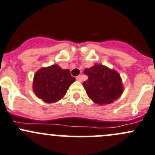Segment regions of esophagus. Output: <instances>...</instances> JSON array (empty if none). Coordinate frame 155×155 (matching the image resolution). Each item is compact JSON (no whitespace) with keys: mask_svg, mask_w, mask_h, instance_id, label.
Returning <instances> with one entry per match:
<instances>
[{"mask_svg":"<svg viewBox=\"0 0 155 155\" xmlns=\"http://www.w3.org/2000/svg\"><path fill=\"white\" fill-rule=\"evenodd\" d=\"M76 80L79 81V82H82V76H78L76 77Z\"/></svg>","mask_w":155,"mask_h":155,"instance_id":"1","label":"esophagus"}]
</instances>
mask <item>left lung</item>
I'll use <instances>...</instances> for the list:
<instances>
[{
    "instance_id": "left-lung-1",
    "label": "left lung",
    "mask_w": 155,
    "mask_h": 155,
    "mask_svg": "<svg viewBox=\"0 0 155 155\" xmlns=\"http://www.w3.org/2000/svg\"><path fill=\"white\" fill-rule=\"evenodd\" d=\"M84 73L88 79L82 85L87 96L95 104H112L123 94L122 79L116 70L95 64L91 68L85 69Z\"/></svg>"
}]
</instances>
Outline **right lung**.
Segmentation results:
<instances>
[{"mask_svg": "<svg viewBox=\"0 0 155 155\" xmlns=\"http://www.w3.org/2000/svg\"><path fill=\"white\" fill-rule=\"evenodd\" d=\"M76 79L70 71L58 64L42 68L34 74L33 91L36 96L47 104L56 103L64 97L67 91Z\"/></svg>", "mask_w": 155, "mask_h": 155, "instance_id": "right-lung-1", "label": "right lung"}]
</instances>
